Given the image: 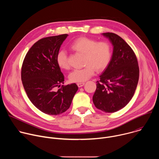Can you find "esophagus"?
<instances>
[{"mask_svg":"<svg viewBox=\"0 0 159 159\" xmlns=\"http://www.w3.org/2000/svg\"><path fill=\"white\" fill-rule=\"evenodd\" d=\"M84 84H85L84 82H80V83H77V85H78L79 87H81L84 86Z\"/></svg>","mask_w":159,"mask_h":159,"instance_id":"obj_1","label":"esophagus"}]
</instances>
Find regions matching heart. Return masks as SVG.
Here are the masks:
<instances>
[{
	"label": "heart",
	"instance_id": "1",
	"mask_svg": "<svg viewBox=\"0 0 159 159\" xmlns=\"http://www.w3.org/2000/svg\"><path fill=\"white\" fill-rule=\"evenodd\" d=\"M72 51L84 55V65L81 69H75L69 75L72 82H83L93 76L96 72L106 69L111 59L112 50L107 41H99L87 37H80L70 45ZM59 67L63 70L69 69L70 65L65 51L60 50L56 57Z\"/></svg>",
	"mask_w": 159,
	"mask_h": 159
}]
</instances>
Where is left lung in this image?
<instances>
[{
	"instance_id": "obj_1",
	"label": "left lung",
	"mask_w": 159,
	"mask_h": 159,
	"mask_svg": "<svg viewBox=\"0 0 159 159\" xmlns=\"http://www.w3.org/2000/svg\"><path fill=\"white\" fill-rule=\"evenodd\" d=\"M113 47L109 64L99 76L93 97L95 106L115 112L124 107L133 98L139 79L137 57L127 43L118 35L102 33Z\"/></svg>"
}]
</instances>
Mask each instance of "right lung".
<instances>
[{"label": "right lung", "mask_w": 159, "mask_h": 159, "mask_svg": "<svg viewBox=\"0 0 159 159\" xmlns=\"http://www.w3.org/2000/svg\"><path fill=\"white\" fill-rule=\"evenodd\" d=\"M67 34L44 38L28 52L21 69V80L30 100L41 112L59 115L70 106L78 90L75 83L64 84L57 55Z\"/></svg>", "instance_id": "1"}]
</instances>
